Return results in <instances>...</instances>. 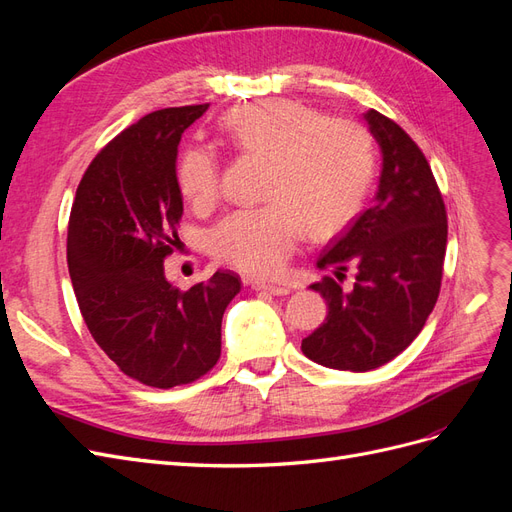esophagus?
<instances>
[{
    "mask_svg": "<svg viewBox=\"0 0 512 512\" xmlns=\"http://www.w3.org/2000/svg\"><path fill=\"white\" fill-rule=\"evenodd\" d=\"M254 290H260V292H269L273 294V297H284V294L290 292L288 286H280V284H265V282H254L252 284Z\"/></svg>",
    "mask_w": 512,
    "mask_h": 512,
    "instance_id": "34e87169",
    "label": "esophagus"
}]
</instances>
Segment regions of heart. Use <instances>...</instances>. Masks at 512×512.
<instances>
[{"instance_id": "1", "label": "heart", "mask_w": 512, "mask_h": 512, "mask_svg": "<svg viewBox=\"0 0 512 512\" xmlns=\"http://www.w3.org/2000/svg\"><path fill=\"white\" fill-rule=\"evenodd\" d=\"M222 130L237 151L269 162L265 207L230 213L213 228V254L245 275L282 273L297 250L303 226L331 237L359 213L374 170L371 138L350 119H324L292 100L239 106ZM177 183L190 203L211 205L220 194V162L207 147H188Z\"/></svg>"}]
</instances>
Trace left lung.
Segmentation results:
<instances>
[{"instance_id": "obj_1", "label": "left lung", "mask_w": 512, "mask_h": 512, "mask_svg": "<svg viewBox=\"0 0 512 512\" xmlns=\"http://www.w3.org/2000/svg\"><path fill=\"white\" fill-rule=\"evenodd\" d=\"M363 117L382 153L378 192L318 258V269L335 277L309 288L322 294L329 314L301 342L307 359L342 371L376 369L414 342L438 301L448 235L423 151L374 108ZM348 268L355 286L344 291L338 283Z\"/></svg>"}]
</instances>
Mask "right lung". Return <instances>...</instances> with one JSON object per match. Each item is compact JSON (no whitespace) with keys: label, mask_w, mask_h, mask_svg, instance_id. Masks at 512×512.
<instances>
[{"label":"right lung","mask_w":512,"mask_h":512,"mask_svg":"<svg viewBox=\"0 0 512 512\" xmlns=\"http://www.w3.org/2000/svg\"><path fill=\"white\" fill-rule=\"evenodd\" d=\"M207 108H162L115 136L85 170L68 224V271L91 337L123 374L156 389L218 363L222 316L241 290L228 271L188 290L164 275L183 213L177 147Z\"/></svg>","instance_id":"1"}]
</instances>
